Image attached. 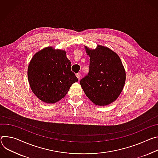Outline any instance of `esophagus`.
<instances>
[{
  "label": "esophagus",
  "mask_w": 158,
  "mask_h": 158,
  "mask_svg": "<svg viewBox=\"0 0 158 158\" xmlns=\"http://www.w3.org/2000/svg\"><path fill=\"white\" fill-rule=\"evenodd\" d=\"M76 76H77V77L79 79V78H80V73H77V74H76Z\"/></svg>",
  "instance_id": "obj_1"
}]
</instances>
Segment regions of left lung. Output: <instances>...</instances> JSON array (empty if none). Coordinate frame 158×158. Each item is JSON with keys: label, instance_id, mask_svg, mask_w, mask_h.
I'll return each mask as SVG.
<instances>
[{"label": "left lung", "instance_id": "1", "mask_svg": "<svg viewBox=\"0 0 158 158\" xmlns=\"http://www.w3.org/2000/svg\"><path fill=\"white\" fill-rule=\"evenodd\" d=\"M90 57L88 75L80 80L85 95L95 105L106 106L119 97L126 82V73L118 55L111 49L97 45L85 46Z\"/></svg>", "mask_w": 158, "mask_h": 158}]
</instances>
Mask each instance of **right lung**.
Wrapping results in <instances>:
<instances>
[{
  "instance_id": "1",
  "label": "right lung",
  "mask_w": 158,
  "mask_h": 158,
  "mask_svg": "<svg viewBox=\"0 0 158 158\" xmlns=\"http://www.w3.org/2000/svg\"><path fill=\"white\" fill-rule=\"evenodd\" d=\"M66 51L49 46L35 53L27 68L31 89L40 100L55 103L66 95L78 78L71 70Z\"/></svg>"
}]
</instances>
